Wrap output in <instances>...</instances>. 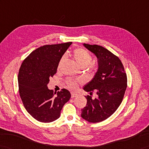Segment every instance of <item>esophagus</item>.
Instances as JSON below:
<instances>
[{
    "label": "esophagus",
    "instance_id": "34e87169",
    "mask_svg": "<svg viewBox=\"0 0 149 149\" xmlns=\"http://www.w3.org/2000/svg\"><path fill=\"white\" fill-rule=\"evenodd\" d=\"M78 96L77 93H73V92L71 93V97L72 98H75V97H76V96Z\"/></svg>",
    "mask_w": 149,
    "mask_h": 149
}]
</instances>
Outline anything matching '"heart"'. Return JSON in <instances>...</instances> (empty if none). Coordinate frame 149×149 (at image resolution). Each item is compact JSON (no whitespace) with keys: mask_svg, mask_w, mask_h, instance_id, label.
<instances>
[{"mask_svg":"<svg viewBox=\"0 0 149 149\" xmlns=\"http://www.w3.org/2000/svg\"><path fill=\"white\" fill-rule=\"evenodd\" d=\"M73 57L77 64L81 67H86L88 65L90 64L92 61V56L85 49H77L74 50L73 53ZM65 56H63L60 59L58 63V68H60L65 60ZM81 82L79 79H68L67 81L68 86L71 89H75L77 86V83Z\"/></svg>","mask_w":149,"mask_h":149,"instance_id":"obj_1","label":"heart"}]
</instances>
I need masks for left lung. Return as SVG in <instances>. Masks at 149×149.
Returning <instances> with one entry per match:
<instances>
[{"label":"left lung","instance_id":"obj_1","mask_svg":"<svg viewBox=\"0 0 149 149\" xmlns=\"http://www.w3.org/2000/svg\"><path fill=\"white\" fill-rule=\"evenodd\" d=\"M98 59V70L83 89L91 95L86 96L87 104L81 110V117L88 122H102L116 112L121 103L127 88V76L119 58L98 45L83 44Z\"/></svg>","mask_w":149,"mask_h":149}]
</instances>
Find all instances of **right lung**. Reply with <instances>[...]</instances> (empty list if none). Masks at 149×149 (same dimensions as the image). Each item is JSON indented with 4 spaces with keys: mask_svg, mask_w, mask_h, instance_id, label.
Instances as JSON below:
<instances>
[{
    "mask_svg": "<svg viewBox=\"0 0 149 149\" xmlns=\"http://www.w3.org/2000/svg\"><path fill=\"white\" fill-rule=\"evenodd\" d=\"M72 42L46 45L37 48L21 65L18 74L20 97L26 111L41 123H51L60 117L63 105L71 97L62 89L56 93L48 89L49 78L56 73L60 59Z\"/></svg>",
    "mask_w": 149,
    "mask_h": 149,
    "instance_id": "right-lung-1",
    "label": "right lung"
}]
</instances>
